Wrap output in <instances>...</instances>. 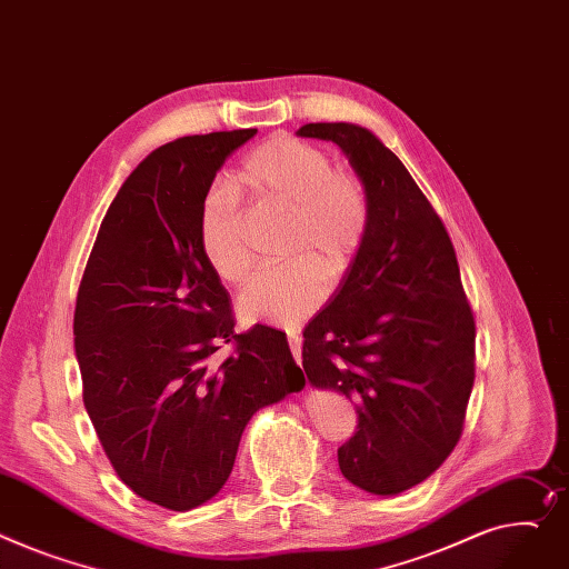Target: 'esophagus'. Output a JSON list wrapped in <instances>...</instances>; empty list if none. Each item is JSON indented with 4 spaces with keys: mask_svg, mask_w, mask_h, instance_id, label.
Instances as JSON below:
<instances>
[{
    "mask_svg": "<svg viewBox=\"0 0 569 569\" xmlns=\"http://www.w3.org/2000/svg\"><path fill=\"white\" fill-rule=\"evenodd\" d=\"M288 343H290V352H292L295 361L301 366V336H299V331H295V329L288 331Z\"/></svg>",
    "mask_w": 569,
    "mask_h": 569,
    "instance_id": "obj_1",
    "label": "esophagus"
}]
</instances>
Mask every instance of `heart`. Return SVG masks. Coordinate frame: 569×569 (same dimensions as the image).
<instances>
[{"mask_svg":"<svg viewBox=\"0 0 569 569\" xmlns=\"http://www.w3.org/2000/svg\"><path fill=\"white\" fill-rule=\"evenodd\" d=\"M236 184L256 203L286 212L281 256L290 262L264 270L240 295L249 320L292 327L327 299L329 283L348 277L370 226V199L361 176L333 167L318 143L277 134L242 160ZM201 247L217 277L240 286L253 256L244 240V210L236 187L217 180L201 201Z\"/></svg>","mask_w":569,"mask_h":569,"instance_id":"heart-1","label":"heart"}]
</instances>
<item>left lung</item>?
Segmentation results:
<instances>
[{"mask_svg":"<svg viewBox=\"0 0 569 569\" xmlns=\"http://www.w3.org/2000/svg\"><path fill=\"white\" fill-rule=\"evenodd\" d=\"M361 176L370 226L352 270L305 329L313 387L357 402L338 467L370 495L423 482L458 446L476 377V320L458 256L421 187L380 139L352 123H309Z\"/></svg>","mask_w":569,"mask_h":569,"instance_id":"left-lung-1","label":"left lung"}]
</instances>
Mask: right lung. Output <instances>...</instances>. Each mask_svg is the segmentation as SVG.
Segmentation results:
<instances>
[{
	"label": "right lung",
	"mask_w": 569,
	"mask_h": 569,
	"mask_svg": "<svg viewBox=\"0 0 569 569\" xmlns=\"http://www.w3.org/2000/svg\"><path fill=\"white\" fill-rule=\"evenodd\" d=\"M256 128L182 137L153 150L111 201L78 290L74 355L89 419L113 471L169 510L229 480L251 416L305 387L286 333H236L208 262L201 201ZM221 345L232 355L214 358Z\"/></svg>",
	"instance_id": "add662e5"
}]
</instances>
